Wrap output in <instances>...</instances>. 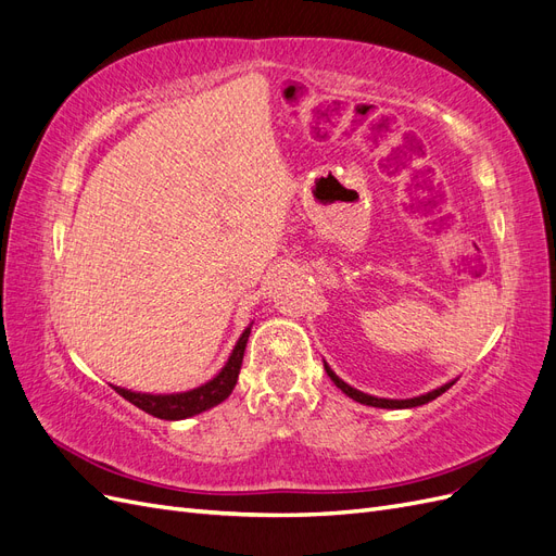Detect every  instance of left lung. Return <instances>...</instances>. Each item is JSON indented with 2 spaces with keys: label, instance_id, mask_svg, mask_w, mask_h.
<instances>
[{
  "label": "left lung",
  "instance_id": "obj_1",
  "mask_svg": "<svg viewBox=\"0 0 556 556\" xmlns=\"http://www.w3.org/2000/svg\"><path fill=\"white\" fill-rule=\"evenodd\" d=\"M325 371H327V376L333 380V384L339 387V390H341L343 394H348L350 399H355V401L364 403V406H374V408H415V406H425V403L433 401L435 396H441L443 392H447L450 387L454 384V380H452V382H445L443 387H439V390L427 392V394L415 396V399H378V396H371V394H364V392L355 390V387H350L348 382H343L339 376H336V374L331 371V368H329L327 364H325Z\"/></svg>",
  "mask_w": 556,
  "mask_h": 556
}]
</instances>
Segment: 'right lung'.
Wrapping results in <instances>:
<instances>
[{
    "label": "right lung",
    "instance_id": "1",
    "mask_svg": "<svg viewBox=\"0 0 556 556\" xmlns=\"http://www.w3.org/2000/svg\"><path fill=\"white\" fill-rule=\"evenodd\" d=\"M248 336H250V327L241 333V339L237 341V345H233L223 371L217 374L213 380H208L206 384L194 387V390H190V392L141 394V392L125 390V387H113V390L121 394L123 399H127L129 403H134L137 408L146 410L148 415H153V417H160V419H185V417L204 413V410L217 406V403H223L231 394L233 387H237Z\"/></svg>",
    "mask_w": 556,
    "mask_h": 556
}]
</instances>
